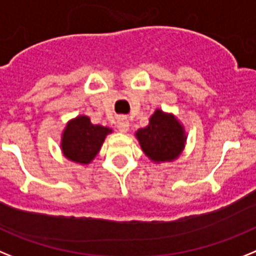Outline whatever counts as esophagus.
I'll use <instances>...</instances> for the list:
<instances>
[{"label":"esophagus","mask_w":256,"mask_h":256,"mask_svg":"<svg viewBox=\"0 0 256 256\" xmlns=\"http://www.w3.org/2000/svg\"><path fill=\"white\" fill-rule=\"evenodd\" d=\"M128 128H130V124H128L126 117H121V118H118V121H117V128H118L120 132H128Z\"/></svg>","instance_id":"1"}]
</instances>
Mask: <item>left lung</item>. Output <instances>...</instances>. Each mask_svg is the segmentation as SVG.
Listing matches in <instances>:
<instances>
[{
	"label": "left lung",
	"mask_w": 256,
	"mask_h": 256,
	"mask_svg": "<svg viewBox=\"0 0 256 256\" xmlns=\"http://www.w3.org/2000/svg\"><path fill=\"white\" fill-rule=\"evenodd\" d=\"M142 150L153 162H171L183 152L186 136L174 114L156 110L148 126L135 132Z\"/></svg>",
	"instance_id": "obj_1"
}]
</instances>
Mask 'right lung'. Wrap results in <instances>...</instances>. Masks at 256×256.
Masks as SVG:
<instances>
[{"label":"right lung","instance_id":"right-lung-1","mask_svg":"<svg viewBox=\"0 0 256 256\" xmlns=\"http://www.w3.org/2000/svg\"><path fill=\"white\" fill-rule=\"evenodd\" d=\"M112 128L92 125L88 116H78L66 124L62 135V150L66 158L88 165L100 150Z\"/></svg>","mask_w":256,"mask_h":256}]
</instances>
